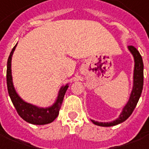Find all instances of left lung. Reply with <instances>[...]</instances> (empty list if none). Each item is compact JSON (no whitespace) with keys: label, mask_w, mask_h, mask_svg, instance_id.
<instances>
[{"label":"left lung","mask_w":149,"mask_h":149,"mask_svg":"<svg viewBox=\"0 0 149 149\" xmlns=\"http://www.w3.org/2000/svg\"><path fill=\"white\" fill-rule=\"evenodd\" d=\"M128 49L132 54L134 59V69H133V89L130 93V99L128 100L127 103L122 109V113L120 114L119 117L117 119L108 122H97L95 120L91 121L95 125L103 127H109L114 126L122 122H125L129 117L133 113V110L136 107V104L138 102L141 95L142 89H143V84H144V64L143 60L139 51L133 46H129Z\"/></svg>","instance_id":"obj_1"}]
</instances>
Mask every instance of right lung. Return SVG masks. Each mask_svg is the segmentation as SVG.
I'll return each instance as SVG.
<instances>
[{"mask_svg": "<svg viewBox=\"0 0 149 149\" xmlns=\"http://www.w3.org/2000/svg\"><path fill=\"white\" fill-rule=\"evenodd\" d=\"M17 45V43H16ZM16 45L13 47L10 53L7 62V87L8 95L13 105L15 107L17 113L22 118L28 123L33 125H46L54 122L59 114L61 107L62 104L64 96L67 89L69 88V84L62 86L58 91V95L55 102L48 107H39L37 106L31 104L22 100L14 88L12 76V58L15 51Z\"/></svg>", "mask_w": 149, "mask_h": 149, "instance_id": "1", "label": "right lung"}]
</instances>
